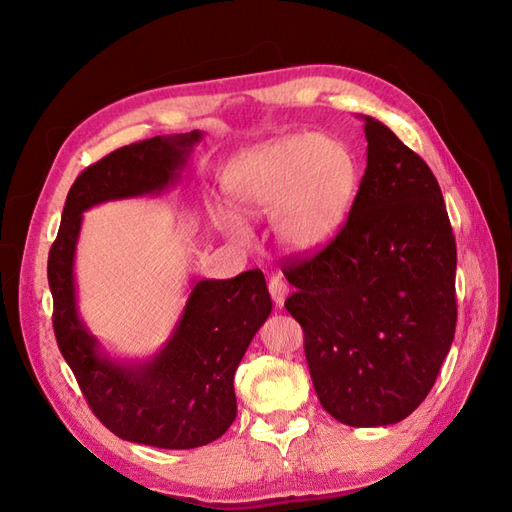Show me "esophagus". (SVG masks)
Here are the masks:
<instances>
[{
  "mask_svg": "<svg viewBox=\"0 0 512 512\" xmlns=\"http://www.w3.org/2000/svg\"><path fill=\"white\" fill-rule=\"evenodd\" d=\"M268 289H270V296H272L274 304H276V306H283V304H285V298H287V294H289V289H287V285L283 283V279H279V276H272Z\"/></svg>",
  "mask_w": 512,
  "mask_h": 512,
  "instance_id": "34e87169",
  "label": "esophagus"
}]
</instances>
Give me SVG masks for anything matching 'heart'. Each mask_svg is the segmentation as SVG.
<instances>
[{"mask_svg":"<svg viewBox=\"0 0 512 512\" xmlns=\"http://www.w3.org/2000/svg\"><path fill=\"white\" fill-rule=\"evenodd\" d=\"M360 182V165L343 139L300 133L272 139L233 160L223 186L244 216L272 214V231L291 253H317L337 240ZM231 238L246 240L240 218L221 214Z\"/></svg>","mask_w":512,"mask_h":512,"instance_id":"obj_1","label":"heart"}]
</instances>
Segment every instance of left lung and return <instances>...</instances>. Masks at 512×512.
<instances>
[{"label":"left lung","mask_w":512,"mask_h":512,"mask_svg":"<svg viewBox=\"0 0 512 512\" xmlns=\"http://www.w3.org/2000/svg\"><path fill=\"white\" fill-rule=\"evenodd\" d=\"M367 137L354 206L337 240L294 261L285 302L304 330L319 403L349 427H388L425 401L457 326V246L425 160L388 126Z\"/></svg>","instance_id":"left-lung-1"}]
</instances>
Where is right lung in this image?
Segmentation results:
<instances>
[{"mask_svg":"<svg viewBox=\"0 0 512 512\" xmlns=\"http://www.w3.org/2000/svg\"><path fill=\"white\" fill-rule=\"evenodd\" d=\"M201 139V130L152 137L87 167L66 197L47 268L55 339L96 418L126 442L169 450L206 446L236 420L233 375L272 313L264 274L193 279L165 345L148 358H120L79 313L75 257L83 212L167 191L182 180Z\"/></svg>","mask_w":512,"mask_h":512,"instance_id":"right-lung-1","label":"right lung"}]
</instances>
